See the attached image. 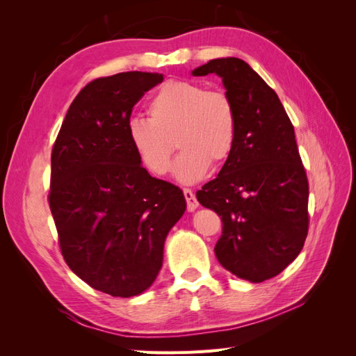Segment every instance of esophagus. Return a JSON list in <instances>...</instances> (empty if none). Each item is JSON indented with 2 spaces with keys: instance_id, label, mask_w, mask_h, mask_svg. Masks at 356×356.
Returning a JSON list of instances; mask_svg holds the SVG:
<instances>
[{
  "instance_id": "1",
  "label": "esophagus",
  "mask_w": 356,
  "mask_h": 356,
  "mask_svg": "<svg viewBox=\"0 0 356 356\" xmlns=\"http://www.w3.org/2000/svg\"><path fill=\"white\" fill-rule=\"evenodd\" d=\"M184 197L187 200V209H188V212L196 211L197 207H199V203H197L195 195H193V191L190 188H184Z\"/></svg>"
}]
</instances>
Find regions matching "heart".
<instances>
[{
	"mask_svg": "<svg viewBox=\"0 0 356 356\" xmlns=\"http://www.w3.org/2000/svg\"><path fill=\"white\" fill-rule=\"evenodd\" d=\"M147 111L148 120L135 118L127 132L136 156L153 174H166L177 145L182 152L172 174L184 184L202 179L211 165L221 166L233 152L238 117L224 90H207L191 80H169L154 92Z\"/></svg>",
	"mask_w": 356,
	"mask_h": 356,
	"instance_id": "obj_1",
	"label": "heart"
}]
</instances>
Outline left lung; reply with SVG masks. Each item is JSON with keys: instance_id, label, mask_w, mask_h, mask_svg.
Listing matches in <instances>:
<instances>
[{"instance_id": "left-lung-1", "label": "left lung", "mask_w": 356, "mask_h": 356, "mask_svg": "<svg viewBox=\"0 0 356 356\" xmlns=\"http://www.w3.org/2000/svg\"><path fill=\"white\" fill-rule=\"evenodd\" d=\"M191 74L221 77L238 117L232 154L196 193L222 221L215 255L225 270L263 282L296 260L307 236L309 184L294 126L276 92L245 60L212 59Z\"/></svg>"}]
</instances>
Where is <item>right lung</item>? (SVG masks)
I'll list each match as a JSON object with an SVG mask.
<instances>
[{"instance_id":"1","label":"right lung","mask_w":356,"mask_h":356,"mask_svg":"<svg viewBox=\"0 0 356 356\" xmlns=\"http://www.w3.org/2000/svg\"><path fill=\"white\" fill-rule=\"evenodd\" d=\"M163 81L120 72L75 96L51 152L49 204L71 270L113 297L153 285L169 230L186 212L182 190L141 166L127 127L135 104Z\"/></svg>"}]
</instances>
